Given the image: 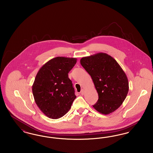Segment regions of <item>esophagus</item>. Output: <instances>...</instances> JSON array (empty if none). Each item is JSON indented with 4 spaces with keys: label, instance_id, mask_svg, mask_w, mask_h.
I'll return each instance as SVG.
<instances>
[{
    "label": "esophagus",
    "instance_id": "obj_1",
    "mask_svg": "<svg viewBox=\"0 0 153 153\" xmlns=\"http://www.w3.org/2000/svg\"><path fill=\"white\" fill-rule=\"evenodd\" d=\"M84 93H85V91H84V89H82V90L81 91V92H80V94L81 95H84Z\"/></svg>",
    "mask_w": 153,
    "mask_h": 153
}]
</instances>
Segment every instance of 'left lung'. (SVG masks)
<instances>
[{
  "mask_svg": "<svg viewBox=\"0 0 153 153\" xmlns=\"http://www.w3.org/2000/svg\"><path fill=\"white\" fill-rule=\"evenodd\" d=\"M80 64L91 76L99 99L94 108L108 115L122 104L128 92L127 76L117 61L108 54L99 53L82 57Z\"/></svg>",
  "mask_w": 153,
  "mask_h": 153,
  "instance_id": "obj_1",
  "label": "left lung"
}]
</instances>
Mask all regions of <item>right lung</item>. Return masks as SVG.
<instances>
[{"label": "right lung", "instance_id": "1", "mask_svg": "<svg viewBox=\"0 0 153 153\" xmlns=\"http://www.w3.org/2000/svg\"><path fill=\"white\" fill-rule=\"evenodd\" d=\"M76 58L57 57L42 66L32 86L34 100L46 117L57 119L71 109L76 96L68 73L75 65Z\"/></svg>", "mask_w": 153, "mask_h": 153}]
</instances>
